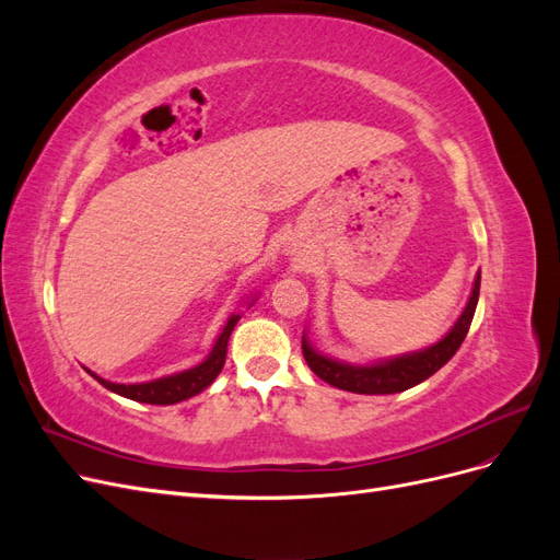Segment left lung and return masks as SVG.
Returning <instances> with one entry per match:
<instances>
[{
    "instance_id": "left-lung-1",
    "label": "left lung",
    "mask_w": 560,
    "mask_h": 560,
    "mask_svg": "<svg viewBox=\"0 0 560 560\" xmlns=\"http://www.w3.org/2000/svg\"><path fill=\"white\" fill-rule=\"evenodd\" d=\"M479 284H481V273L477 276V280H474V290L460 319L455 322L453 329L442 338V341L434 343L428 350L404 354V358L387 360L371 366H352V364L329 360L325 354L315 352L306 341V336H303L301 341L303 358H306L315 376H319L322 381L338 389H348V393H358V395L404 393V389L428 381L453 358L457 350H460L465 336L469 331L474 311H477V303H479Z\"/></svg>"
}]
</instances>
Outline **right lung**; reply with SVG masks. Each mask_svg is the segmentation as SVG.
Listing matches in <instances>:
<instances>
[{"instance_id":"obj_1","label":"right lung","mask_w":560,"mask_h":560,"mask_svg":"<svg viewBox=\"0 0 560 560\" xmlns=\"http://www.w3.org/2000/svg\"><path fill=\"white\" fill-rule=\"evenodd\" d=\"M241 315H231L226 327L222 331V336L217 338V343L210 352V358L189 369V371H182V374H175V376H165V378H159V381H151V383H138V385H124V383H109L105 378L95 376L93 371H89V374L100 383L105 385L107 389H112V393L121 395V397H128L132 401H142V404H156V406H167V404H177V401H184L189 399L194 395H198L200 389H206L217 376L219 371L224 369V362H226V346H229V336L233 331V327L238 325Z\"/></svg>"}]
</instances>
